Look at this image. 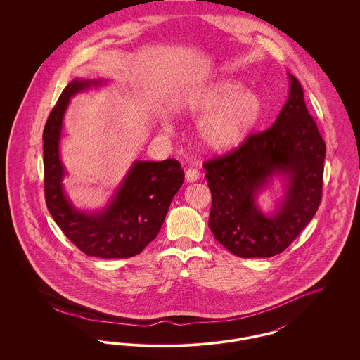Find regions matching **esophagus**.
Returning <instances> with one entry per match:
<instances>
[{
    "mask_svg": "<svg viewBox=\"0 0 360 360\" xmlns=\"http://www.w3.org/2000/svg\"><path fill=\"white\" fill-rule=\"evenodd\" d=\"M185 178L188 182H195L198 178H200V172L194 169H188L185 172Z\"/></svg>",
    "mask_w": 360,
    "mask_h": 360,
    "instance_id": "1",
    "label": "esophagus"
}]
</instances>
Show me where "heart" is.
<instances>
[{
    "instance_id": "1",
    "label": "heart",
    "mask_w": 360,
    "mask_h": 360,
    "mask_svg": "<svg viewBox=\"0 0 360 360\" xmlns=\"http://www.w3.org/2000/svg\"><path fill=\"white\" fill-rule=\"evenodd\" d=\"M181 113L200 119L197 136L205 150L226 153L254 131L263 113V101L255 90L243 89L238 79L220 78L188 91L181 103Z\"/></svg>"
}]
</instances>
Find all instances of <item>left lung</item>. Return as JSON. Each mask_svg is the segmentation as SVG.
<instances>
[{
    "mask_svg": "<svg viewBox=\"0 0 360 360\" xmlns=\"http://www.w3.org/2000/svg\"><path fill=\"white\" fill-rule=\"evenodd\" d=\"M288 78V101L271 128L204 165L212 191L209 228L236 257L281 254L310 223L321 201L326 143L298 79L291 74ZM275 179L284 184V194L271 212H263L258 194Z\"/></svg>",
    "mask_w": 360,
    "mask_h": 360,
    "instance_id": "obj_1",
    "label": "left lung"
}]
</instances>
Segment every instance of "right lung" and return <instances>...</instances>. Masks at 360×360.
<instances>
[{"label":"right lung","instance_id":"1","mask_svg":"<svg viewBox=\"0 0 360 360\" xmlns=\"http://www.w3.org/2000/svg\"><path fill=\"white\" fill-rule=\"evenodd\" d=\"M108 82L75 78L62 91L43 132L44 190L52 219L71 243L89 257L120 259L140 254L158 236L185 172L174 159L135 160L101 209L82 210L71 202L60 159L65 113L74 96Z\"/></svg>","mask_w":360,"mask_h":360}]
</instances>
